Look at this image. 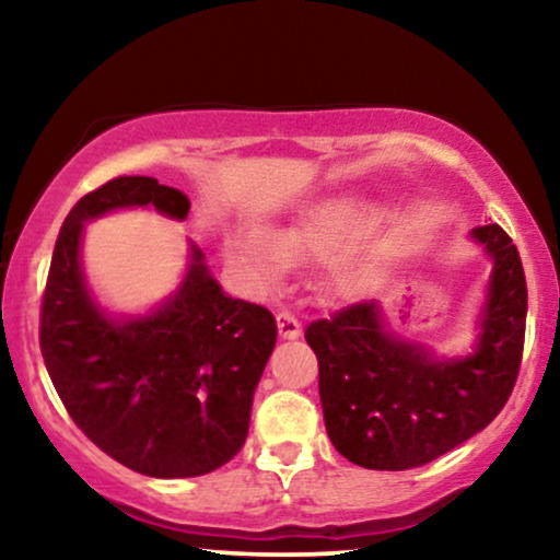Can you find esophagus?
<instances>
[{"label": "esophagus", "instance_id": "obj_1", "mask_svg": "<svg viewBox=\"0 0 560 560\" xmlns=\"http://www.w3.org/2000/svg\"><path fill=\"white\" fill-rule=\"evenodd\" d=\"M275 318H278V331L282 339H298V336H301V320H298L293 313L282 308Z\"/></svg>", "mask_w": 560, "mask_h": 560}]
</instances>
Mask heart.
I'll return each mask as SVG.
<instances>
[{
  "mask_svg": "<svg viewBox=\"0 0 560 560\" xmlns=\"http://www.w3.org/2000/svg\"><path fill=\"white\" fill-rule=\"evenodd\" d=\"M364 217L354 203L320 201L305 209L293 224L282 232L257 224L232 226L224 236L229 262L240 270L255 288H272L285 278L290 262H328L343 257L362 234ZM334 285L341 295H359L366 288V275L359 267L339 265Z\"/></svg>",
  "mask_w": 560,
  "mask_h": 560,
  "instance_id": "1",
  "label": "heart"
}]
</instances>
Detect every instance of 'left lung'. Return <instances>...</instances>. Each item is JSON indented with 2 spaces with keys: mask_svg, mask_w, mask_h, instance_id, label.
I'll list each match as a JSON object with an SVG mask.
<instances>
[{
  "mask_svg": "<svg viewBox=\"0 0 560 560\" xmlns=\"http://www.w3.org/2000/svg\"><path fill=\"white\" fill-rule=\"evenodd\" d=\"M474 240L494 259L477 351L433 359L382 326L374 301L351 303L305 328L318 359V393L328 439L364 469H416L469 441L500 416L517 382L525 347L523 262L500 224Z\"/></svg>",
  "mask_w": 560,
  "mask_h": 560,
  "instance_id": "left-lung-1",
  "label": "left lung"
}]
</instances>
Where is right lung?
<instances>
[{
    "mask_svg": "<svg viewBox=\"0 0 560 560\" xmlns=\"http://www.w3.org/2000/svg\"><path fill=\"white\" fill-rule=\"evenodd\" d=\"M121 206L188 217V198L148 175L91 190L60 226L40 305V351L73 423L114 462L158 479L201 477L240 454L252 397L278 326L257 303L234 301L194 262L171 303L135 320L106 318L79 265L83 221Z\"/></svg>",
    "mask_w": 560,
    "mask_h": 560,
    "instance_id": "1",
    "label": "right lung"
}]
</instances>
